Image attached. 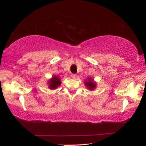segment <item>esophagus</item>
<instances>
[{
	"label": "esophagus",
	"instance_id": "1",
	"mask_svg": "<svg viewBox=\"0 0 146 146\" xmlns=\"http://www.w3.org/2000/svg\"><path fill=\"white\" fill-rule=\"evenodd\" d=\"M76 77V74H72V75H71V78H72L73 79H75Z\"/></svg>",
	"mask_w": 146,
	"mask_h": 146
}]
</instances>
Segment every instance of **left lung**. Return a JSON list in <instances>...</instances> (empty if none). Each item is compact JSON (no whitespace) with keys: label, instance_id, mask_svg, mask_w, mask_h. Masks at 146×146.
I'll list each match as a JSON object with an SVG mask.
<instances>
[{"label":"left lung","instance_id":"obj_1","mask_svg":"<svg viewBox=\"0 0 146 146\" xmlns=\"http://www.w3.org/2000/svg\"><path fill=\"white\" fill-rule=\"evenodd\" d=\"M84 83L86 87L88 88V90L90 91L95 90L96 88H97V83L93 80V78L91 77H88V79L85 80Z\"/></svg>","mask_w":146,"mask_h":146}]
</instances>
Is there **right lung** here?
Segmentation results:
<instances>
[{
	"label": "right lung",
	"mask_w": 146,
	"mask_h": 146,
	"mask_svg": "<svg viewBox=\"0 0 146 146\" xmlns=\"http://www.w3.org/2000/svg\"><path fill=\"white\" fill-rule=\"evenodd\" d=\"M61 78L56 75H53L49 80L48 81V88L50 90H56L60 85H61Z\"/></svg>",
	"instance_id": "1"
}]
</instances>
